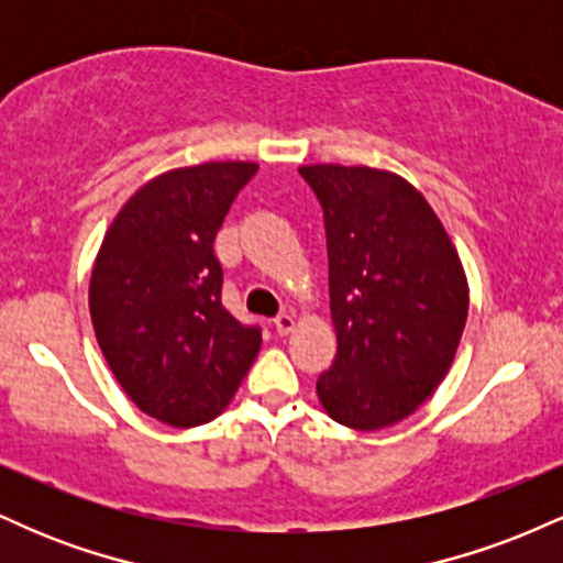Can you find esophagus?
<instances>
[{"instance_id": "obj_1", "label": "esophagus", "mask_w": 563, "mask_h": 563, "mask_svg": "<svg viewBox=\"0 0 563 563\" xmlns=\"http://www.w3.org/2000/svg\"><path fill=\"white\" fill-rule=\"evenodd\" d=\"M294 325H296V318L290 312H280L275 318V331L280 333V335H286V333L294 331Z\"/></svg>"}]
</instances>
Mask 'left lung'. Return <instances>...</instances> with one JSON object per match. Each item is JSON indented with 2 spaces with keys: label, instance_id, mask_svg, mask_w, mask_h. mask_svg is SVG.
I'll use <instances>...</instances> for the list:
<instances>
[{
  "label": "left lung",
  "instance_id": "8db88e82",
  "mask_svg": "<svg viewBox=\"0 0 563 563\" xmlns=\"http://www.w3.org/2000/svg\"><path fill=\"white\" fill-rule=\"evenodd\" d=\"M322 206L339 339L318 397L333 421L373 431L416 412L461 344L468 288L426 198L371 166H301Z\"/></svg>",
  "mask_w": 563,
  "mask_h": 563
}]
</instances>
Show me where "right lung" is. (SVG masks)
<instances>
[{
    "label": "right lung",
    "mask_w": 563,
    "mask_h": 563,
    "mask_svg": "<svg viewBox=\"0 0 563 563\" xmlns=\"http://www.w3.org/2000/svg\"><path fill=\"white\" fill-rule=\"evenodd\" d=\"M260 166H187L151 179L126 200L97 254L89 314L97 344L134 405L187 429L228 407L262 328L222 303L214 238Z\"/></svg>",
    "instance_id": "add662e5"
}]
</instances>
